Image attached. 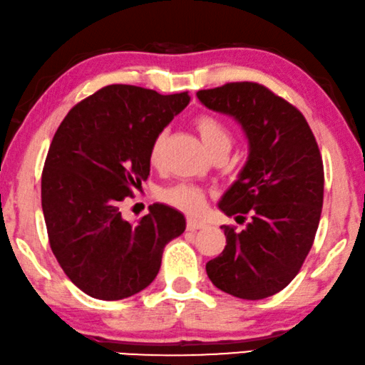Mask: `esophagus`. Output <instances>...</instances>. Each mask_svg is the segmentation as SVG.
I'll return each mask as SVG.
<instances>
[{
	"label": "esophagus",
	"mask_w": 365,
	"mask_h": 365,
	"mask_svg": "<svg viewBox=\"0 0 365 365\" xmlns=\"http://www.w3.org/2000/svg\"><path fill=\"white\" fill-rule=\"evenodd\" d=\"M207 227V223L202 222V220H195V218H188L187 220V230L188 232H195V230H202Z\"/></svg>",
	"instance_id": "34e87169"
}]
</instances>
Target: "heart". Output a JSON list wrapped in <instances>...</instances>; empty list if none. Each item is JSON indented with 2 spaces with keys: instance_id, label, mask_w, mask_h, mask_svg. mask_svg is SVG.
<instances>
[{
  "instance_id": "1",
  "label": "heart",
  "mask_w": 365,
  "mask_h": 365,
  "mask_svg": "<svg viewBox=\"0 0 365 365\" xmlns=\"http://www.w3.org/2000/svg\"><path fill=\"white\" fill-rule=\"evenodd\" d=\"M195 127L202 137L205 147L208 148L210 153L218 150H228L232 147V133L228 127L218 120L217 117L212 115H200L195 120ZM163 143H165V133L155 137L150 148V160L152 163H158L162 157ZM162 198L173 207L183 210L188 213H197L205 207V193L202 190L193 187V185H177V187L167 188L162 193Z\"/></svg>"
}]
</instances>
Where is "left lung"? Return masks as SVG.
I'll use <instances>...</instances> for the list:
<instances>
[{"mask_svg": "<svg viewBox=\"0 0 365 365\" xmlns=\"http://www.w3.org/2000/svg\"><path fill=\"white\" fill-rule=\"evenodd\" d=\"M210 110L230 115L248 138V158L218 208L250 222L223 225L227 246L207 263L212 283L240 299H264L294 279L309 253L324 197V168L304 115L256 82L198 91Z\"/></svg>", "mask_w": 365, "mask_h": 365, "instance_id": "left-lung-1", "label": "left lung"}]
</instances>
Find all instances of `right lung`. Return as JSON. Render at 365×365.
Listing matches in <instances>:
<instances>
[{
	"instance_id": "obj_1",
	"label": "right lung",
	"mask_w": 365,
	"mask_h": 365,
	"mask_svg": "<svg viewBox=\"0 0 365 365\" xmlns=\"http://www.w3.org/2000/svg\"><path fill=\"white\" fill-rule=\"evenodd\" d=\"M188 102V92L112 84L73 107L54 133L41 205L56 259L87 296L117 301L145 289L165 245L185 232L183 213L168 205L153 203L137 222L120 205L148 178L153 140Z\"/></svg>"
}]
</instances>
